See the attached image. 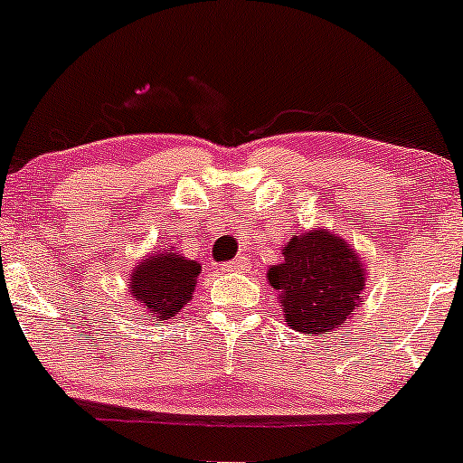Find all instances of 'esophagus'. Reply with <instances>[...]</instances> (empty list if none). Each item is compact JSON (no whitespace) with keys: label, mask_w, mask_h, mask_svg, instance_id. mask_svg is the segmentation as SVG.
<instances>
[{"label":"esophagus","mask_w":463,"mask_h":463,"mask_svg":"<svg viewBox=\"0 0 463 463\" xmlns=\"http://www.w3.org/2000/svg\"><path fill=\"white\" fill-rule=\"evenodd\" d=\"M243 266H246V261H243V257H237V259H232V261L222 263L220 270H222V272H240V270H243Z\"/></svg>","instance_id":"obj_1"}]
</instances>
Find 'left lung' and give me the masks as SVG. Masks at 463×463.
<instances>
[{
  "label": "left lung",
  "instance_id": "8db88e82",
  "mask_svg": "<svg viewBox=\"0 0 463 463\" xmlns=\"http://www.w3.org/2000/svg\"><path fill=\"white\" fill-rule=\"evenodd\" d=\"M364 281L358 252L327 228L292 235L283 248V263L268 270L288 327L306 336L327 334L347 321L363 303Z\"/></svg>",
  "mask_w": 463,
  "mask_h": 463
}]
</instances>
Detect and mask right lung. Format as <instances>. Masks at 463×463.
Returning a JSON list of instances; mask_svg holds the SVG:
<instances>
[{
	"instance_id": "obj_1",
	"label": "right lung",
	"mask_w": 463,
	"mask_h": 463,
	"mask_svg": "<svg viewBox=\"0 0 463 463\" xmlns=\"http://www.w3.org/2000/svg\"><path fill=\"white\" fill-rule=\"evenodd\" d=\"M202 266L175 250L154 252L136 266L129 277V292L142 312L157 321H169L189 306Z\"/></svg>"
}]
</instances>
